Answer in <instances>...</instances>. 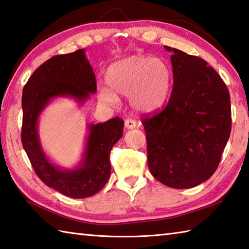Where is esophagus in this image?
Returning a JSON list of instances; mask_svg holds the SVG:
<instances>
[{
	"mask_svg": "<svg viewBox=\"0 0 249 249\" xmlns=\"http://www.w3.org/2000/svg\"><path fill=\"white\" fill-rule=\"evenodd\" d=\"M137 126V122L133 120V119H126L125 120V127L128 128V129H132L135 128Z\"/></svg>",
	"mask_w": 249,
	"mask_h": 249,
	"instance_id": "1",
	"label": "esophagus"
}]
</instances>
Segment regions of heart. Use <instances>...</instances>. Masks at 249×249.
Instances as JSON below:
<instances>
[{
  "mask_svg": "<svg viewBox=\"0 0 249 249\" xmlns=\"http://www.w3.org/2000/svg\"><path fill=\"white\" fill-rule=\"evenodd\" d=\"M106 83L110 90L101 89L99 100L114 105L117 97H129L130 106L138 112L158 110L169 97L172 71L159 57L132 55L111 64L106 71Z\"/></svg>",
  "mask_w": 249,
  "mask_h": 249,
  "instance_id": "heart-1",
  "label": "heart"
}]
</instances>
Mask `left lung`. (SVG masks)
I'll return each instance as SVG.
<instances>
[{"label": "left lung", "mask_w": 249, "mask_h": 249, "mask_svg": "<svg viewBox=\"0 0 249 249\" xmlns=\"http://www.w3.org/2000/svg\"><path fill=\"white\" fill-rule=\"evenodd\" d=\"M173 67V88L164 109L142 120L148 166L166 186L192 188L218 169L231 134L229 89L202 58L164 47Z\"/></svg>", "instance_id": "8db88e82"}]
</instances>
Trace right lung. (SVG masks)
Wrapping results in <instances>:
<instances>
[{"instance_id":"right-lung-1","label":"right lung","mask_w":249,"mask_h":249,"mask_svg":"<svg viewBox=\"0 0 249 249\" xmlns=\"http://www.w3.org/2000/svg\"><path fill=\"white\" fill-rule=\"evenodd\" d=\"M96 91V76L84 49L44 62L22 90L21 142L36 174L47 186L77 199L93 196L107 184L111 174L110 152L123 136L124 121L116 116L105 123L90 124L80 165L74 170H62L44 155L38 119L53 98L71 97L83 103Z\"/></svg>"}]
</instances>
